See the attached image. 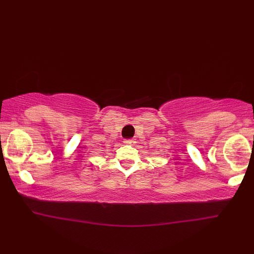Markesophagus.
I'll return each mask as SVG.
<instances>
[{"label": "esophagus", "instance_id": "obj_1", "mask_svg": "<svg viewBox=\"0 0 254 254\" xmlns=\"http://www.w3.org/2000/svg\"><path fill=\"white\" fill-rule=\"evenodd\" d=\"M134 142H135L134 139H126V140H124V143H126V144H133Z\"/></svg>", "mask_w": 254, "mask_h": 254}]
</instances>
